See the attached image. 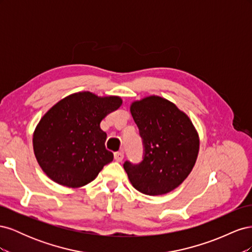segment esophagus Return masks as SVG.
I'll return each instance as SVG.
<instances>
[{
  "instance_id": "1",
  "label": "esophagus",
  "mask_w": 252,
  "mask_h": 252,
  "mask_svg": "<svg viewBox=\"0 0 252 252\" xmlns=\"http://www.w3.org/2000/svg\"><path fill=\"white\" fill-rule=\"evenodd\" d=\"M123 158H124V152L122 151L114 152V159H116L117 162H122L123 161Z\"/></svg>"
}]
</instances>
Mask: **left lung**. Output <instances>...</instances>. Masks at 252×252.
<instances>
[{"label":"left lung","instance_id":"obj_1","mask_svg":"<svg viewBox=\"0 0 252 252\" xmlns=\"http://www.w3.org/2000/svg\"><path fill=\"white\" fill-rule=\"evenodd\" d=\"M130 111L143 142V158L124 169L132 186L147 195H159L181 185L199 154V135L191 121L174 104L159 96L132 103Z\"/></svg>","mask_w":252,"mask_h":252}]
</instances>
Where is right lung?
<instances>
[{
  "label": "right lung",
  "instance_id": "1",
  "mask_svg": "<svg viewBox=\"0 0 252 252\" xmlns=\"http://www.w3.org/2000/svg\"><path fill=\"white\" fill-rule=\"evenodd\" d=\"M122 105L119 96L79 93L57 103L37 124L33 150L41 168L60 185L81 187L94 181L113 154L105 147L100 123Z\"/></svg>",
  "mask_w": 252,
  "mask_h": 252
}]
</instances>
